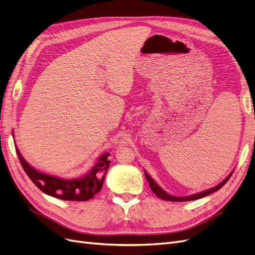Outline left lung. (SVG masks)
<instances>
[{"mask_svg":"<svg viewBox=\"0 0 255 255\" xmlns=\"http://www.w3.org/2000/svg\"><path fill=\"white\" fill-rule=\"evenodd\" d=\"M232 173H233V171H232ZM232 173H230V174L226 177V179L223 180L220 184H218L217 186H215V187H213V188H211V189H207V190H205V191L199 192V194H195V195L187 196V197H174V196H171V195L167 194L166 191H164L163 189H161V188L158 186V185L153 181L152 177L144 171L145 179H146V181H148V183H149V185H150V188H151V190L154 192V194H155V195H156L158 198H160L161 200H165V201H172V202L191 201V200H197V199H200V198H203V197H205V196L211 195V194H213V192L219 190V189L223 186V185H225V184L229 181V179L231 177V175H232Z\"/></svg>","mask_w":255,"mask_h":255,"instance_id":"8db88e82","label":"left lung"}]
</instances>
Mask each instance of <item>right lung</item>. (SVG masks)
I'll return each instance as SVG.
<instances>
[{"instance_id":"right-lung-1","label":"right lung","mask_w":255,"mask_h":255,"mask_svg":"<svg viewBox=\"0 0 255 255\" xmlns=\"http://www.w3.org/2000/svg\"><path fill=\"white\" fill-rule=\"evenodd\" d=\"M16 152L22 168L38 188L44 194L66 201H87L94 198L101 190L111 164L110 154L105 153L100 156L98 163L86 175L75 180H64L37 171L26 163L17 146Z\"/></svg>"}]
</instances>
